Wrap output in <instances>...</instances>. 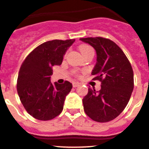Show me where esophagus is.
Listing matches in <instances>:
<instances>
[{"instance_id": "34e87169", "label": "esophagus", "mask_w": 149, "mask_h": 149, "mask_svg": "<svg viewBox=\"0 0 149 149\" xmlns=\"http://www.w3.org/2000/svg\"><path fill=\"white\" fill-rule=\"evenodd\" d=\"M72 86H73L74 88H76V87H77V86H80V83H73Z\"/></svg>"}]
</instances>
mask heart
<instances>
[{
    "label": "heart",
    "instance_id": "obj_1",
    "mask_svg": "<svg viewBox=\"0 0 149 149\" xmlns=\"http://www.w3.org/2000/svg\"><path fill=\"white\" fill-rule=\"evenodd\" d=\"M79 49H80V52H81L82 55H84L85 53H86V52H89V51H91V50H93V49H92L91 47L89 46V45H81Z\"/></svg>",
    "mask_w": 149,
    "mask_h": 149
}]
</instances>
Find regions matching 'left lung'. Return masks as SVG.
I'll list each match as a JSON object with an SVG mask.
<instances>
[{"mask_svg": "<svg viewBox=\"0 0 149 149\" xmlns=\"http://www.w3.org/2000/svg\"><path fill=\"white\" fill-rule=\"evenodd\" d=\"M93 47L97 63L92 70L93 80L101 82L97 91L89 88L83 99L85 113L97 122H108L121 114L134 88L132 68L122 49L110 39L102 37L80 39Z\"/></svg>", "mask_w": 149, "mask_h": 149, "instance_id": "8db88e82", "label": "left lung"}]
</instances>
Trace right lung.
<instances>
[{"label": "right lung", "mask_w": 149, "mask_h": 149, "mask_svg": "<svg viewBox=\"0 0 149 149\" xmlns=\"http://www.w3.org/2000/svg\"><path fill=\"white\" fill-rule=\"evenodd\" d=\"M74 39L52 40L42 44L22 62L18 74L17 90L26 111L36 119L48 121L62 112L72 83L50 81L52 67L59 66Z\"/></svg>", "instance_id": "add662e5"}]
</instances>
